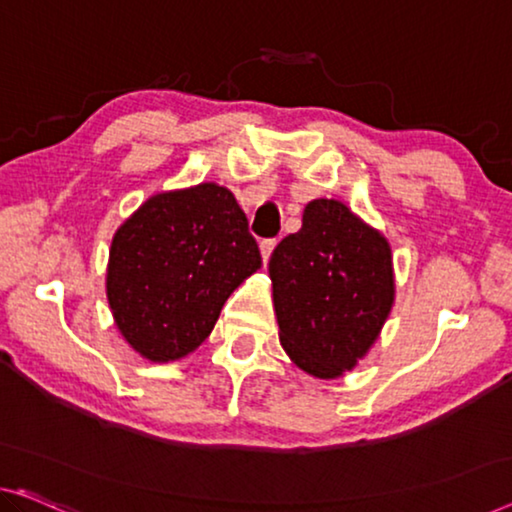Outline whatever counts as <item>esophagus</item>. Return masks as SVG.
<instances>
[{"instance_id": "1", "label": "esophagus", "mask_w": 512, "mask_h": 512, "mask_svg": "<svg viewBox=\"0 0 512 512\" xmlns=\"http://www.w3.org/2000/svg\"><path fill=\"white\" fill-rule=\"evenodd\" d=\"M273 248H276V239H264L262 243H259V253H262L264 266L269 264V257H271V253H273Z\"/></svg>"}]
</instances>
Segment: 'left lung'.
Wrapping results in <instances>:
<instances>
[{"mask_svg": "<svg viewBox=\"0 0 512 512\" xmlns=\"http://www.w3.org/2000/svg\"><path fill=\"white\" fill-rule=\"evenodd\" d=\"M280 345L301 370L335 379L379 338L393 308L391 246L338 200H312L269 262Z\"/></svg>", "mask_w": 512, "mask_h": 512, "instance_id": "8db88e82", "label": "left lung"}]
</instances>
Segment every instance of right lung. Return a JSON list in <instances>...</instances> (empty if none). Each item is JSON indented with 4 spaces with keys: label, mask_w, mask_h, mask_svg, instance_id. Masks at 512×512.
<instances>
[{
    "label": "right lung",
    "mask_w": 512,
    "mask_h": 512,
    "mask_svg": "<svg viewBox=\"0 0 512 512\" xmlns=\"http://www.w3.org/2000/svg\"><path fill=\"white\" fill-rule=\"evenodd\" d=\"M262 266L248 218L218 183L149 197L112 239L108 301L135 352L154 363L195 352L225 301Z\"/></svg>",
    "instance_id": "1"
}]
</instances>
